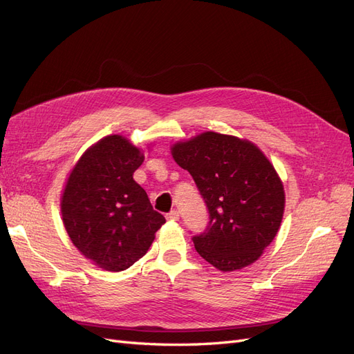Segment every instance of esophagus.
I'll return each instance as SVG.
<instances>
[{"instance_id":"obj_1","label":"esophagus","mask_w":354,"mask_h":354,"mask_svg":"<svg viewBox=\"0 0 354 354\" xmlns=\"http://www.w3.org/2000/svg\"><path fill=\"white\" fill-rule=\"evenodd\" d=\"M178 211H176V209H173V211H169L168 214H167V218L169 220V221H177L178 220Z\"/></svg>"}]
</instances>
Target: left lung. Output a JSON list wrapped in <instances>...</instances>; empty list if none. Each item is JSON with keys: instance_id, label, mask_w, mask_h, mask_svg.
Instances as JSON below:
<instances>
[{"instance_id": "8db88e82", "label": "left lung", "mask_w": 354, "mask_h": 354, "mask_svg": "<svg viewBox=\"0 0 354 354\" xmlns=\"http://www.w3.org/2000/svg\"><path fill=\"white\" fill-rule=\"evenodd\" d=\"M194 177L208 208L207 229L192 241L223 272L252 264L279 230L285 192L276 169L254 143L207 131L171 147Z\"/></svg>"}]
</instances>
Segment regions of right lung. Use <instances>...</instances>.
I'll return each instance as SVG.
<instances>
[{
	"mask_svg": "<svg viewBox=\"0 0 354 354\" xmlns=\"http://www.w3.org/2000/svg\"><path fill=\"white\" fill-rule=\"evenodd\" d=\"M140 149L122 136L93 145L73 167L62 196V217L72 243L104 270L121 272L147 252L165 223L133 174Z\"/></svg>",
	"mask_w": 354,
	"mask_h": 354,
	"instance_id": "right-lung-1",
	"label": "right lung"
}]
</instances>
